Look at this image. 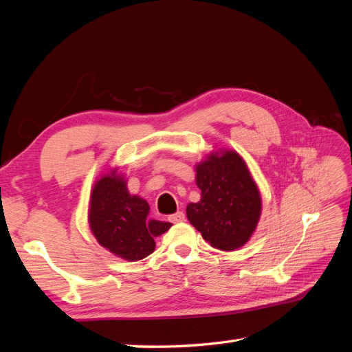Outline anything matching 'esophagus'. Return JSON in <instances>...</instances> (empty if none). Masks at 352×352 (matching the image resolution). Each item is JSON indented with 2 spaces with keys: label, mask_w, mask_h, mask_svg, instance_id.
I'll list each match as a JSON object with an SVG mask.
<instances>
[{
  "label": "esophagus",
  "mask_w": 352,
  "mask_h": 352,
  "mask_svg": "<svg viewBox=\"0 0 352 352\" xmlns=\"http://www.w3.org/2000/svg\"><path fill=\"white\" fill-rule=\"evenodd\" d=\"M168 220L172 221V223H179V221H184L185 220V214H184V211H177V212H175V214H172L168 217Z\"/></svg>",
  "instance_id": "1"
}]
</instances>
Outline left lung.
<instances>
[{"label": "left lung", "instance_id": "8db88e82", "mask_svg": "<svg viewBox=\"0 0 352 352\" xmlns=\"http://www.w3.org/2000/svg\"><path fill=\"white\" fill-rule=\"evenodd\" d=\"M201 199L186 216L211 247L233 251L248 242L261 214V198L247 164L235 151L211 154L197 166Z\"/></svg>", "mask_w": 352, "mask_h": 352}]
</instances>
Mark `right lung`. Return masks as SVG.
I'll return each mask as SVG.
<instances>
[{
  "instance_id": "obj_1",
  "label": "right lung",
  "mask_w": 352,
  "mask_h": 352,
  "mask_svg": "<svg viewBox=\"0 0 352 352\" xmlns=\"http://www.w3.org/2000/svg\"><path fill=\"white\" fill-rule=\"evenodd\" d=\"M89 226L104 248L127 261H138L154 251V238L167 232L172 223L151 219L148 202L132 197L124 180L113 173L101 177L92 189Z\"/></svg>"
}]
</instances>
